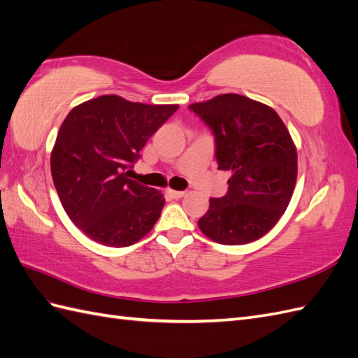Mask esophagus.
Instances as JSON below:
<instances>
[{"mask_svg": "<svg viewBox=\"0 0 358 358\" xmlns=\"http://www.w3.org/2000/svg\"><path fill=\"white\" fill-rule=\"evenodd\" d=\"M168 194H169L173 199H178V198L186 196V192H185V190H172V189H169Z\"/></svg>", "mask_w": 358, "mask_h": 358, "instance_id": "esophagus-1", "label": "esophagus"}]
</instances>
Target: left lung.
<instances>
[{
    "mask_svg": "<svg viewBox=\"0 0 358 358\" xmlns=\"http://www.w3.org/2000/svg\"><path fill=\"white\" fill-rule=\"evenodd\" d=\"M190 110L212 128L217 169L231 172L228 192L210 198L198 227L222 245L260 239L286 212L298 177V154L275 110L248 96L217 95Z\"/></svg>",
    "mask_w": 358,
    "mask_h": 358,
    "instance_id": "left-lung-1",
    "label": "left lung"
}]
</instances>
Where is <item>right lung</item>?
Listing matches in <instances>:
<instances>
[{
	"label": "right lung",
	"mask_w": 358,
	"mask_h": 358,
	"mask_svg": "<svg viewBox=\"0 0 358 358\" xmlns=\"http://www.w3.org/2000/svg\"><path fill=\"white\" fill-rule=\"evenodd\" d=\"M177 108L103 95L68 113L51 151V176L63 208L89 239L122 248L152 230L164 196L125 169Z\"/></svg>",
	"instance_id": "right-lung-1"
}]
</instances>
